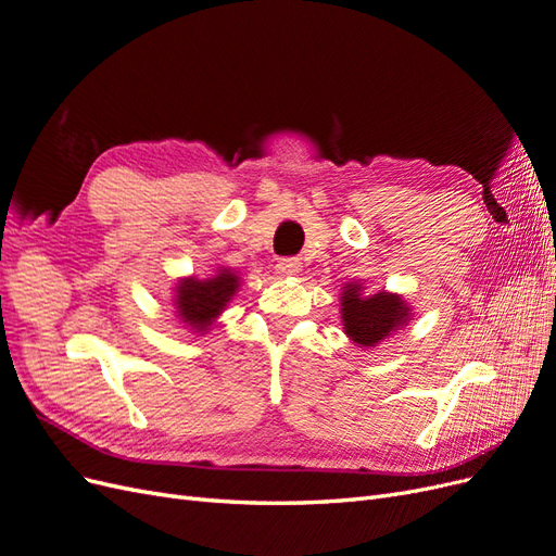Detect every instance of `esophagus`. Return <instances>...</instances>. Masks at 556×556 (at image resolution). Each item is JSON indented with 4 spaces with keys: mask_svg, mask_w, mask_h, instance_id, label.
Returning a JSON list of instances; mask_svg holds the SVG:
<instances>
[{
    "mask_svg": "<svg viewBox=\"0 0 556 556\" xmlns=\"http://www.w3.org/2000/svg\"><path fill=\"white\" fill-rule=\"evenodd\" d=\"M301 271V262L296 257H282L276 264V274L278 276H296Z\"/></svg>",
    "mask_w": 556,
    "mask_h": 556,
    "instance_id": "obj_1",
    "label": "esophagus"
}]
</instances>
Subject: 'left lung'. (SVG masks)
<instances>
[{
  "label": "left lung",
  "mask_w": 556,
  "mask_h": 556,
  "mask_svg": "<svg viewBox=\"0 0 556 556\" xmlns=\"http://www.w3.org/2000/svg\"><path fill=\"white\" fill-rule=\"evenodd\" d=\"M359 282H348L341 294V319L348 339L359 348H374L387 336L408 325L410 308L401 294H362Z\"/></svg>",
  "instance_id": "1"
}]
</instances>
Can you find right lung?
<instances>
[{
  "label": "right lung",
  "instance_id": "right-lung-1",
  "mask_svg": "<svg viewBox=\"0 0 556 556\" xmlns=\"http://www.w3.org/2000/svg\"><path fill=\"white\" fill-rule=\"evenodd\" d=\"M241 278L227 266H217L211 278H180L176 285L174 306L178 317L194 331H206L237 294Z\"/></svg>",
  "mask_w": 556,
  "mask_h": 556
}]
</instances>
